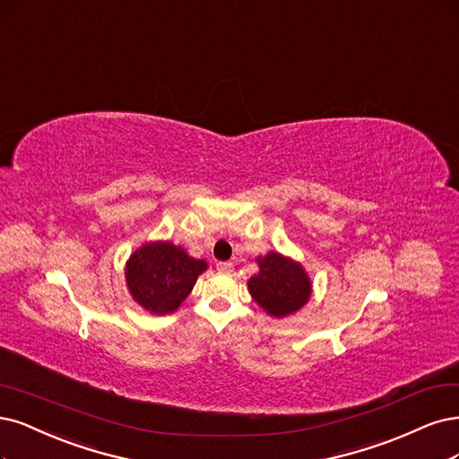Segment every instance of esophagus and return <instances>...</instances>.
<instances>
[{"mask_svg": "<svg viewBox=\"0 0 459 459\" xmlns=\"http://www.w3.org/2000/svg\"><path fill=\"white\" fill-rule=\"evenodd\" d=\"M216 270H218V273H231L233 272V265L230 262H218L216 264Z\"/></svg>", "mask_w": 459, "mask_h": 459, "instance_id": "obj_1", "label": "esophagus"}]
</instances>
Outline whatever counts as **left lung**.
<instances>
[{
    "label": "left lung",
    "instance_id": "obj_1",
    "mask_svg": "<svg viewBox=\"0 0 459 459\" xmlns=\"http://www.w3.org/2000/svg\"><path fill=\"white\" fill-rule=\"evenodd\" d=\"M260 272L248 279V292L272 317H289L302 309L311 296V281L299 262L279 252L256 258Z\"/></svg>",
    "mask_w": 459,
    "mask_h": 459
}]
</instances>
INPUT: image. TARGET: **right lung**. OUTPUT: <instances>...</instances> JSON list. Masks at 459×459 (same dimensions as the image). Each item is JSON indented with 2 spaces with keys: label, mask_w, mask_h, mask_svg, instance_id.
Returning a JSON list of instances; mask_svg holds the SVG:
<instances>
[{
  "label": "right lung",
  "mask_w": 459,
  "mask_h": 459,
  "mask_svg": "<svg viewBox=\"0 0 459 459\" xmlns=\"http://www.w3.org/2000/svg\"><path fill=\"white\" fill-rule=\"evenodd\" d=\"M204 270L207 262L192 258L182 247L152 241L133 252L125 279L138 306L155 315H167L180 307Z\"/></svg>",
  "instance_id": "add662e5"
}]
</instances>
